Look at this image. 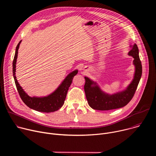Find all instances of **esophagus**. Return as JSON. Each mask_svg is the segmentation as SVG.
Returning a JSON list of instances; mask_svg holds the SVG:
<instances>
[{"instance_id":"obj_1","label":"esophagus","mask_w":156,"mask_h":156,"mask_svg":"<svg viewBox=\"0 0 156 156\" xmlns=\"http://www.w3.org/2000/svg\"><path fill=\"white\" fill-rule=\"evenodd\" d=\"M86 69V68H84V70H85Z\"/></svg>"}]
</instances>
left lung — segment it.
Listing matches in <instances>:
<instances>
[{
  "instance_id": "left-lung-1",
  "label": "left lung",
  "mask_w": 156,
  "mask_h": 156,
  "mask_svg": "<svg viewBox=\"0 0 156 156\" xmlns=\"http://www.w3.org/2000/svg\"><path fill=\"white\" fill-rule=\"evenodd\" d=\"M131 46L128 55L134 58L133 62L135 70L134 77L124 90L110 94L105 93L98 83L88 77L84 76V92L88 104L91 108L98 110H110L125 106L133 98L136 90L142 75V65L139 57V49L136 44Z\"/></svg>"
}]
</instances>
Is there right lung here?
Segmentation results:
<instances>
[{
	"instance_id": "obj_1",
	"label": "right lung",
	"mask_w": 156,
	"mask_h": 156,
	"mask_svg": "<svg viewBox=\"0 0 156 156\" xmlns=\"http://www.w3.org/2000/svg\"><path fill=\"white\" fill-rule=\"evenodd\" d=\"M21 42V41L19 42L16 48L15 54L13 61V75L16 87L21 99L28 107L38 111V112L49 113L58 110L63 105L69 88L72 83L73 77L78 73V70H75L70 73L66 76V78L63 80L56 90L48 96L44 97H30L26 93L20 85L15 76L16 63L18 53V51Z\"/></svg>"
}]
</instances>
